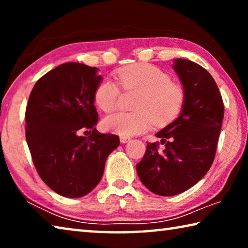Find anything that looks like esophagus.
<instances>
[{
    "mask_svg": "<svg viewBox=\"0 0 248 248\" xmlns=\"http://www.w3.org/2000/svg\"><path fill=\"white\" fill-rule=\"evenodd\" d=\"M130 140H131V139H130V138L129 137H120V142H121V143H127V142H129Z\"/></svg>",
    "mask_w": 248,
    "mask_h": 248,
    "instance_id": "esophagus-1",
    "label": "esophagus"
}]
</instances>
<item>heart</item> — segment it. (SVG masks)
I'll use <instances>...</instances> for the list:
<instances>
[{"mask_svg":"<svg viewBox=\"0 0 248 248\" xmlns=\"http://www.w3.org/2000/svg\"><path fill=\"white\" fill-rule=\"evenodd\" d=\"M117 79L125 91H139L132 112H117L104 119V128L120 136L130 137L149 130L153 124L164 125L179 115L186 100V92L179 83L170 81L165 71L149 63H137L121 68ZM120 89L109 78L100 82L94 92V100L105 112L119 106Z\"/></svg>","mask_w":248,"mask_h":248,"instance_id":"obj_1","label":"heart"}]
</instances>
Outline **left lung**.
Here are the masks:
<instances>
[{
    "label": "left lung",
    "instance_id": "8db88e82",
    "mask_svg": "<svg viewBox=\"0 0 248 248\" xmlns=\"http://www.w3.org/2000/svg\"><path fill=\"white\" fill-rule=\"evenodd\" d=\"M173 69L186 92L177 119L148 143L137 164L142 184L158 196H175L189 189L207 174L216 156L224 106L215 79L202 66L186 59H175Z\"/></svg>",
    "mask_w": 248,
    "mask_h": 248
}]
</instances>
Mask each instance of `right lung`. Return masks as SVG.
<instances>
[{
    "label": "right lung",
    "mask_w": 248,
    "mask_h": 248,
    "mask_svg": "<svg viewBox=\"0 0 248 248\" xmlns=\"http://www.w3.org/2000/svg\"><path fill=\"white\" fill-rule=\"evenodd\" d=\"M97 68L68 62L41 77L26 107V141L40 178L57 194L79 198L97 186L118 136L100 133L94 92ZM90 129L89 137L80 132Z\"/></svg>",
    "instance_id": "add662e5"
}]
</instances>
